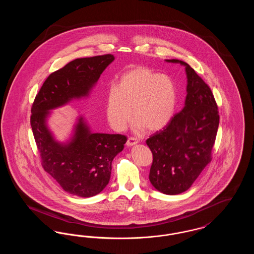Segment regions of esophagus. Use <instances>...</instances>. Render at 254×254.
<instances>
[{
  "mask_svg": "<svg viewBox=\"0 0 254 254\" xmlns=\"http://www.w3.org/2000/svg\"><path fill=\"white\" fill-rule=\"evenodd\" d=\"M137 144H138V140L133 138V137L128 138L127 141V146H133V145H137Z\"/></svg>",
  "mask_w": 254,
  "mask_h": 254,
  "instance_id": "obj_1",
  "label": "esophagus"
}]
</instances>
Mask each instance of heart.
Returning <instances> with one entry per match:
<instances>
[{
    "label": "heart",
    "mask_w": 254,
    "mask_h": 254,
    "mask_svg": "<svg viewBox=\"0 0 254 254\" xmlns=\"http://www.w3.org/2000/svg\"><path fill=\"white\" fill-rule=\"evenodd\" d=\"M176 103V86L170 77L136 66L122 75L117 87L108 89L105 113L109 126L117 131L126 129L132 113L137 129L158 131L172 119Z\"/></svg>",
    "instance_id": "b5f03b06"
}]
</instances>
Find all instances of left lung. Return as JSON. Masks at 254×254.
Listing matches in <instances>:
<instances>
[{"label": "left lung", "instance_id": "1", "mask_svg": "<svg viewBox=\"0 0 254 254\" xmlns=\"http://www.w3.org/2000/svg\"><path fill=\"white\" fill-rule=\"evenodd\" d=\"M188 84L185 107L169 124L146 140L153 162L149 181L158 191L176 195L188 190L211 161L219 112L213 94L201 77L185 62Z\"/></svg>", "mask_w": 254, "mask_h": 254}]
</instances>
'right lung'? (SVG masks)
<instances>
[{
	"instance_id": "right-lung-1",
	"label": "right lung",
	"mask_w": 254,
	"mask_h": 254,
	"mask_svg": "<svg viewBox=\"0 0 254 254\" xmlns=\"http://www.w3.org/2000/svg\"><path fill=\"white\" fill-rule=\"evenodd\" d=\"M111 54L75 59L51 73L42 85L31 109L30 125L42 166L67 193L92 197L108 186L111 163L124 149L127 137L94 133L79 116L70 138L55 139L49 127L53 109L89 96L104 70L114 61Z\"/></svg>"
}]
</instances>
